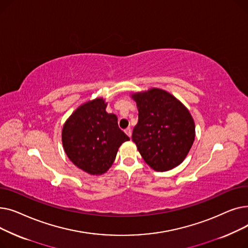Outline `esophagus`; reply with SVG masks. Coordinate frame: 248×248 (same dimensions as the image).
<instances>
[{
  "mask_svg": "<svg viewBox=\"0 0 248 248\" xmlns=\"http://www.w3.org/2000/svg\"><path fill=\"white\" fill-rule=\"evenodd\" d=\"M124 133H125L129 138H131V136H132V128H131V127H126V128L124 129Z\"/></svg>",
  "mask_w": 248,
  "mask_h": 248,
  "instance_id": "1",
  "label": "esophagus"
}]
</instances>
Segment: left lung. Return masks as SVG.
I'll return each instance as SVG.
<instances>
[{
	"instance_id": "8db88e82",
	"label": "left lung",
	"mask_w": 248,
	"mask_h": 248,
	"mask_svg": "<svg viewBox=\"0 0 248 248\" xmlns=\"http://www.w3.org/2000/svg\"><path fill=\"white\" fill-rule=\"evenodd\" d=\"M132 96L139 109L132 140L142 159L158 172L180 165L195 139V124L189 110L172 94L158 88Z\"/></svg>"
}]
</instances>
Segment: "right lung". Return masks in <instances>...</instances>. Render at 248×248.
Masks as SVG:
<instances>
[{
    "label": "right lung",
    "instance_id": "obj_1",
    "mask_svg": "<svg viewBox=\"0 0 248 248\" xmlns=\"http://www.w3.org/2000/svg\"><path fill=\"white\" fill-rule=\"evenodd\" d=\"M107 103L96 98L78 108L62 129L64 151L84 172L101 175L111 167L119 148L129 138L117 124V117L106 111Z\"/></svg>",
    "mask_w": 248,
    "mask_h": 248
}]
</instances>
